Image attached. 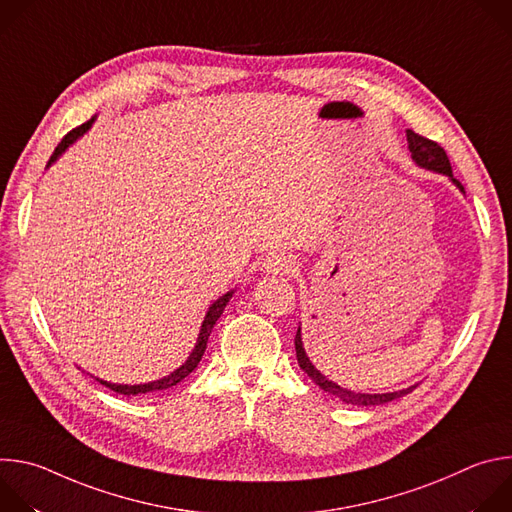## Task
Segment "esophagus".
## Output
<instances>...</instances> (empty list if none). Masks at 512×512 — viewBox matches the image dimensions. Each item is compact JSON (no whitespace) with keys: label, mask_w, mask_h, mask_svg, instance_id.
<instances>
[{"label":"esophagus","mask_w":512,"mask_h":512,"mask_svg":"<svg viewBox=\"0 0 512 512\" xmlns=\"http://www.w3.org/2000/svg\"><path fill=\"white\" fill-rule=\"evenodd\" d=\"M296 269L298 261L285 253H273L263 261V271L271 275H291Z\"/></svg>","instance_id":"esophagus-1"}]
</instances>
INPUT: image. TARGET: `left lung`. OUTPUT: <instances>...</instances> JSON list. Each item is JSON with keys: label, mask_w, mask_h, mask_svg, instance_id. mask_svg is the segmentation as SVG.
I'll return each mask as SVG.
<instances>
[{"label": "left lung", "mask_w": 512, "mask_h": 512, "mask_svg": "<svg viewBox=\"0 0 512 512\" xmlns=\"http://www.w3.org/2000/svg\"><path fill=\"white\" fill-rule=\"evenodd\" d=\"M407 143H409V152H411V158L417 166L425 168V170H431L435 174H444L448 176L458 188L460 192H464V186L454 178L452 174V166H450V160L444 152V148L440 143H435L419 133H415L413 129H407ZM296 356H298V364L302 367L304 373H308V377L320 387L324 389L328 395L340 399L342 403H348V405H356V407H373V405H383V403H389V401H395L407 393H411L417 385H411L407 389H401V391H393V393H354V391H348L344 387H340L338 383L334 381H328L316 367L312 364V360L308 358L306 350H304V342H302V328H298L296 332Z\"/></svg>", "instance_id": "obj_1"}]
</instances>
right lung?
Wrapping results in <instances>:
<instances>
[{
  "label": "right lung",
  "instance_id": "right-lung-1",
  "mask_svg": "<svg viewBox=\"0 0 512 512\" xmlns=\"http://www.w3.org/2000/svg\"><path fill=\"white\" fill-rule=\"evenodd\" d=\"M93 121H95V117L91 119V121H87V123H83L81 127H77V129H72L70 133H66L64 137H62V141L56 145V150H54V154L50 156V160H48V166L50 164H54L64 152H66V148L70 143H75L91 125H93ZM233 294H235V289H231V291H227L225 296H221L218 298L216 302H212L210 304V308H208V312H206V316H204V322H202V326H200V334H198V340H196V346H194V350L190 352V356H188V360L182 364V367H178L174 373H170L168 377H164V379H160V381H152V383H143V385H117V383H109V381H103V379H95V381H99L101 385H105V387H109L111 391H115V393H119V395H145V393H156V391H166V389H172L174 385H178L180 381H184L196 367H198V362H200V358H202V354H204V350H206V342H208V336H210V332H212V328H214V324H216V320L221 318V314L225 312V308H227V304L231 302V298H233Z\"/></svg>",
  "mask_w": 512,
  "mask_h": 512
}]
</instances>
